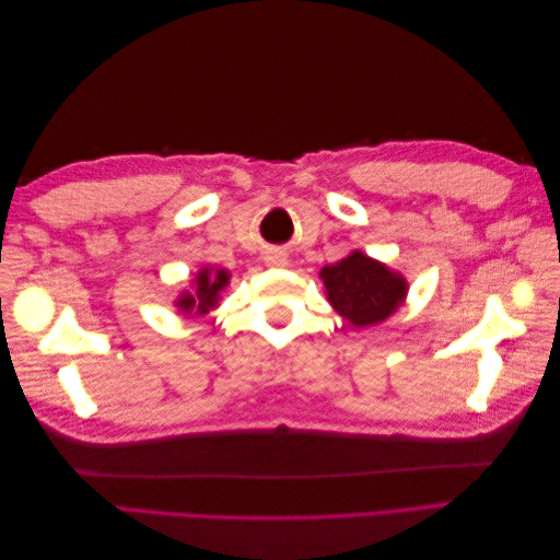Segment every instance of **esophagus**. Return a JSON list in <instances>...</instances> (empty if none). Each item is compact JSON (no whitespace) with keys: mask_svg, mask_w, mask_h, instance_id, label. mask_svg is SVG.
<instances>
[{"mask_svg":"<svg viewBox=\"0 0 560 560\" xmlns=\"http://www.w3.org/2000/svg\"><path fill=\"white\" fill-rule=\"evenodd\" d=\"M266 264H268V266H284L287 259H284L282 252H268V254H266Z\"/></svg>","mask_w":560,"mask_h":560,"instance_id":"esophagus-1","label":"esophagus"}]
</instances>
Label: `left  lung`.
Returning a JSON list of instances; mask_svg holds the SVG:
<instances>
[{
  "instance_id": "8db88e82",
  "label": "left lung",
  "mask_w": 560,
  "mask_h": 560,
  "mask_svg": "<svg viewBox=\"0 0 560 560\" xmlns=\"http://www.w3.org/2000/svg\"><path fill=\"white\" fill-rule=\"evenodd\" d=\"M331 308L352 327H374L395 315L409 294V282L399 270L352 249L341 261L319 270Z\"/></svg>"
}]
</instances>
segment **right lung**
<instances>
[{"instance_id": "right-lung-1", "label": "right lung", "mask_w": 560, "mask_h": 560, "mask_svg": "<svg viewBox=\"0 0 560 560\" xmlns=\"http://www.w3.org/2000/svg\"><path fill=\"white\" fill-rule=\"evenodd\" d=\"M229 280H231V273L226 268H214V266L198 268V273L191 278L189 290H182L173 301L175 308L184 315H196V317L210 315L219 306V301H222V292L229 287Z\"/></svg>"}]
</instances>
